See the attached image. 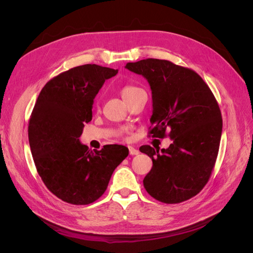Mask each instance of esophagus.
<instances>
[{
	"mask_svg": "<svg viewBox=\"0 0 253 253\" xmlns=\"http://www.w3.org/2000/svg\"><path fill=\"white\" fill-rule=\"evenodd\" d=\"M128 152H129V155H138L139 151L135 149L134 147H128Z\"/></svg>",
	"mask_w": 253,
	"mask_h": 253,
	"instance_id": "1",
	"label": "esophagus"
}]
</instances>
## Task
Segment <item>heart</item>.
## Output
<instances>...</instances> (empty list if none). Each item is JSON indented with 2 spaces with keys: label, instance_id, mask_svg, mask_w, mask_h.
Instances as JSON below:
<instances>
[{
  "label": "heart",
  "instance_id": "heart-1",
  "mask_svg": "<svg viewBox=\"0 0 253 253\" xmlns=\"http://www.w3.org/2000/svg\"><path fill=\"white\" fill-rule=\"evenodd\" d=\"M142 89L138 86H135V85H126L125 87H122L121 89V96L122 98L127 99L129 97H132L133 95H135L136 93H138V91H141Z\"/></svg>",
  "mask_w": 253,
  "mask_h": 253
}]
</instances>
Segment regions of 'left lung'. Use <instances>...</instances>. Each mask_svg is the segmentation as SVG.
Here are the masks:
<instances>
[{"label": "left lung", "mask_w": 253, "mask_h": 253, "mask_svg": "<svg viewBox=\"0 0 253 253\" xmlns=\"http://www.w3.org/2000/svg\"><path fill=\"white\" fill-rule=\"evenodd\" d=\"M126 68L148 80L153 114L150 134L172 139L168 149L139 150L152 158L143 179L147 192L166 204H178L200 193L216 162L223 128L219 106L202 77L168 60L145 59Z\"/></svg>", "instance_id": "8db88e82"}]
</instances>
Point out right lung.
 Masks as SVG:
<instances>
[{
    "label": "right lung",
    "mask_w": 253,
    "mask_h": 253,
    "mask_svg": "<svg viewBox=\"0 0 253 253\" xmlns=\"http://www.w3.org/2000/svg\"><path fill=\"white\" fill-rule=\"evenodd\" d=\"M117 73L96 64L74 67L49 80L37 99L28 126L34 162L45 186L68 204L97 201L128 155L125 145L91 151L79 141L99 89Z\"/></svg>",
    "instance_id": "add662e5"
}]
</instances>
